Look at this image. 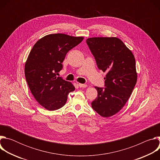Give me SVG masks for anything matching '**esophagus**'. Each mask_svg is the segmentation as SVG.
I'll use <instances>...</instances> for the list:
<instances>
[{
	"mask_svg": "<svg viewBox=\"0 0 160 160\" xmlns=\"http://www.w3.org/2000/svg\"><path fill=\"white\" fill-rule=\"evenodd\" d=\"M78 86L80 87H87V84H83V83H78Z\"/></svg>",
	"mask_w": 160,
	"mask_h": 160,
	"instance_id": "1",
	"label": "esophagus"
}]
</instances>
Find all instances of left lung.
<instances>
[{"mask_svg":"<svg viewBox=\"0 0 160 160\" xmlns=\"http://www.w3.org/2000/svg\"><path fill=\"white\" fill-rule=\"evenodd\" d=\"M86 42L99 69L107 72L105 87H95L98 93L92 107L101 116L109 117L122 109L136 84L135 58L117 37L89 38Z\"/></svg>","mask_w":160,"mask_h":160,"instance_id":"8db88e82","label":"left lung"}]
</instances>
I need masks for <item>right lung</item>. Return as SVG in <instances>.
Here are the masks:
<instances>
[{
	"label": "right lung",
	"instance_id": "1",
	"mask_svg": "<svg viewBox=\"0 0 160 160\" xmlns=\"http://www.w3.org/2000/svg\"><path fill=\"white\" fill-rule=\"evenodd\" d=\"M83 40L62 33L50 34L38 40L30 51L25 66L26 80L38 103L49 111L66 102L73 85L56 75L62 70L67 52Z\"/></svg>",
	"mask_w": 160,
	"mask_h": 160
}]
</instances>
